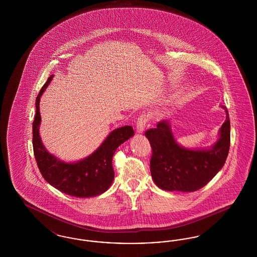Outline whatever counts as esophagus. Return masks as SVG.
Segmentation results:
<instances>
[{
	"instance_id": "34e87169",
	"label": "esophagus",
	"mask_w": 257,
	"mask_h": 257,
	"mask_svg": "<svg viewBox=\"0 0 257 257\" xmlns=\"http://www.w3.org/2000/svg\"><path fill=\"white\" fill-rule=\"evenodd\" d=\"M147 121H148V118H147V115L143 114V115H140L137 122H136V126H137V132L138 133H143L147 127Z\"/></svg>"
}]
</instances>
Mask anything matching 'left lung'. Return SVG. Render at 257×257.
<instances>
[{"instance_id": "obj_1", "label": "left lung", "mask_w": 257, "mask_h": 257, "mask_svg": "<svg viewBox=\"0 0 257 257\" xmlns=\"http://www.w3.org/2000/svg\"><path fill=\"white\" fill-rule=\"evenodd\" d=\"M225 121L219 131L218 141L208 148H186L176 142L170 120H163L154 129L146 132L152 147L151 176L165 191L195 192L221 170L230 147V120L226 107Z\"/></svg>"}]
</instances>
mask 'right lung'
<instances>
[{
	"mask_svg": "<svg viewBox=\"0 0 257 257\" xmlns=\"http://www.w3.org/2000/svg\"><path fill=\"white\" fill-rule=\"evenodd\" d=\"M53 77L54 75H51L48 78L36 100L33 147L37 167L50 185L68 196L82 198L99 196L105 193L113 181L114 172L111 161L115 150L134 136V130L130 125L114 129L93 153L77 162L67 163L51 154L43 146L39 135L41 122L39 102Z\"/></svg>",
	"mask_w": 257,
	"mask_h": 257,
	"instance_id": "right-lung-1",
	"label": "right lung"
}]
</instances>
